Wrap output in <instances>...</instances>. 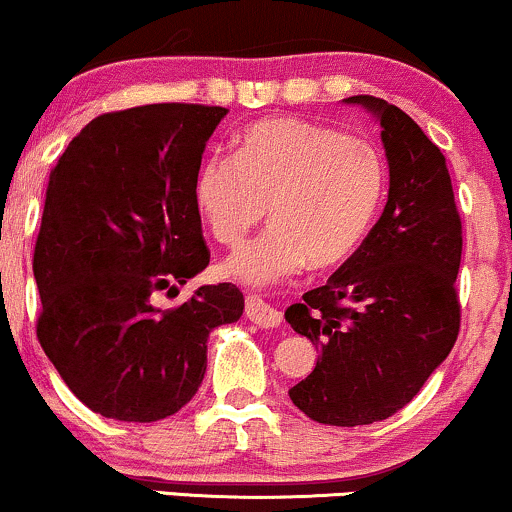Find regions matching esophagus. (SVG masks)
Masks as SVG:
<instances>
[{
	"mask_svg": "<svg viewBox=\"0 0 512 512\" xmlns=\"http://www.w3.org/2000/svg\"><path fill=\"white\" fill-rule=\"evenodd\" d=\"M245 315H248L257 327H264V330H274V327H279L281 320H284L279 310L272 308L269 303H264L262 298L257 296L245 298Z\"/></svg>",
	"mask_w": 512,
	"mask_h": 512,
	"instance_id": "1",
	"label": "esophagus"
}]
</instances>
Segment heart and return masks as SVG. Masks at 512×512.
Returning <instances> with one entry per match:
<instances>
[{
  "label": "heart",
  "instance_id": "b5f03b06",
  "mask_svg": "<svg viewBox=\"0 0 512 512\" xmlns=\"http://www.w3.org/2000/svg\"><path fill=\"white\" fill-rule=\"evenodd\" d=\"M387 190L385 158L366 139L301 117H269L238 137L236 158L207 156L192 195L223 245H238L272 216L264 236L238 248L221 272L272 289L303 269H332L368 238Z\"/></svg>",
  "mask_w": 512,
  "mask_h": 512
}]
</instances>
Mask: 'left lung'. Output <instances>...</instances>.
Returning <instances> with one entry per match:
<instances>
[{
  "instance_id": "8db88e82",
  "label": "left lung",
  "mask_w": 512,
  "mask_h": 512,
  "mask_svg": "<svg viewBox=\"0 0 512 512\" xmlns=\"http://www.w3.org/2000/svg\"><path fill=\"white\" fill-rule=\"evenodd\" d=\"M344 103L380 125L390 190L356 255L286 310L320 349L289 397L317 424L368 426L407 407L455 346L462 223L445 156L424 129L383 98Z\"/></svg>"
}]
</instances>
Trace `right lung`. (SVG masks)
I'll return each instance as SVG.
<instances>
[{
	"instance_id": "add662e5",
	"label": "right lung",
	"mask_w": 512,
	"mask_h": 512,
	"mask_svg": "<svg viewBox=\"0 0 512 512\" xmlns=\"http://www.w3.org/2000/svg\"><path fill=\"white\" fill-rule=\"evenodd\" d=\"M226 108L156 103L91 120L52 168L33 274L38 339L69 390L105 419L151 424L195 397L209 334L238 322L233 284L173 310L156 293L204 272L192 195Z\"/></svg>"
}]
</instances>
